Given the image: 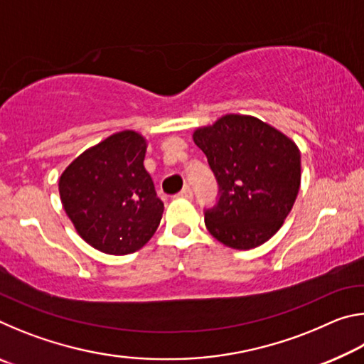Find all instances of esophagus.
I'll list each match as a JSON object with an SVG mask.
<instances>
[{
    "label": "esophagus",
    "mask_w": 364,
    "mask_h": 364,
    "mask_svg": "<svg viewBox=\"0 0 364 364\" xmlns=\"http://www.w3.org/2000/svg\"><path fill=\"white\" fill-rule=\"evenodd\" d=\"M178 197H181V199H193V189L189 186H184L181 193H178Z\"/></svg>",
    "instance_id": "1"
}]
</instances>
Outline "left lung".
<instances>
[{
	"label": "left lung",
	"mask_w": 364,
	"mask_h": 364,
	"mask_svg": "<svg viewBox=\"0 0 364 364\" xmlns=\"http://www.w3.org/2000/svg\"><path fill=\"white\" fill-rule=\"evenodd\" d=\"M193 138L218 184L217 202L204 208L208 232L239 250L267 242L297 199V146L268 123L234 114L197 128Z\"/></svg>",
	"instance_id": "8db88e82"
}]
</instances>
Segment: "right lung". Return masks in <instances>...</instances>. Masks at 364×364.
<instances>
[{
  "label": "right lung",
  "mask_w": 364,
  "mask_h": 364,
  "mask_svg": "<svg viewBox=\"0 0 364 364\" xmlns=\"http://www.w3.org/2000/svg\"><path fill=\"white\" fill-rule=\"evenodd\" d=\"M146 141L136 132L115 133L65 168L59 194L67 217L86 242L110 255L139 250L164 213L144 168Z\"/></svg>",
  "instance_id": "obj_1"
}]
</instances>
